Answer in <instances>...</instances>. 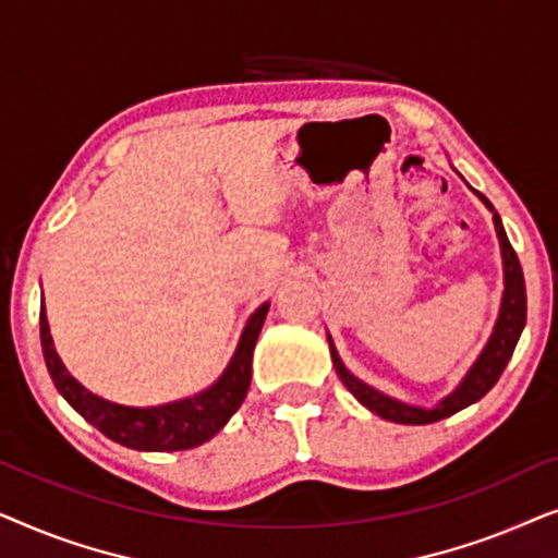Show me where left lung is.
I'll return each mask as SVG.
<instances>
[{
  "label": "left lung",
  "mask_w": 558,
  "mask_h": 558,
  "mask_svg": "<svg viewBox=\"0 0 558 558\" xmlns=\"http://www.w3.org/2000/svg\"><path fill=\"white\" fill-rule=\"evenodd\" d=\"M480 195V193H477ZM487 208L493 210L490 201L485 195H480ZM493 223L495 231H498V241H500V254H502V274H506V289H502V304H500V315L498 323H495V330L487 340V345L475 365L468 371V376L462 378V384L454 388L447 399H441L434 409H422V407H411V403L396 401L391 396L376 391L368 384H363L361 378H355L345 365H342L338 350H335L332 340H330V355H332V365L338 371V376L350 393L355 396L357 401L363 403L365 409H371L373 414H378L380 418H388V422L396 424H432L439 422V418H447L457 414V411L468 409L470 403H475L483 399V396L490 391V388L498 384L500 373L506 371V365L513 355V350L518 345V338H521L523 327H525V281H523V269L521 262H518L513 246H510L506 228L500 223V216L493 210Z\"/></svg>",
  "instance_id": "left-lung-1"
}]
</instances>
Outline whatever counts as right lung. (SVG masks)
<instances>
[{
  "instance_id": "right-lung-1",
  "label": "right lung",
  "mask_w": 558,
  "mask_h": 558,
  "mask_svg": "<svg viewBox=\"0 0 558 558\" xmlns=\"http://www.w3.org/2000/svg\"><path fill=\"white\" fill-rule=\"evenodd\" d=\"M266 312H269V302H264L251 315L231 363H228L223 376L216 384L190 396V399L147 409L121 407V403H111L83 388L65 371L63 361L52 348L45 307L40 310V340L52 384L63 393V399L98 432L129 449H140V452H180V449H193L216 437L246 399L251 386V357H254Z\"/></svg>"
}]
</instances>
